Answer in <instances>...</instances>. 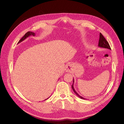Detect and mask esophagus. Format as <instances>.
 Listing matches in <instances>:
<instances>
[{"instance_id":"obj_1","label":"esophagus","mask_w":124,"mask_h":124,"mask_svg":"<svg viewBox=\"0 0 124 124\" xmlns=\"http://www.w3.org/2000/svg\"><path fill=\"white\" fill-rule=\"evenodd\" d=\"M66 68H67V71H68V72H70V71L71 70V69H72V68H71V66H70V65L67 66Z\"/></svg>"}]
</instances>
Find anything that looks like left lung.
<instances>
[{
    "label": "left lung",
    "mask_w": 124,
    "mask_h": 124,
    "mask_svg": "<svg viewBox=\"0 0 124 124\" xmlns=\"http://www.w3.org/2000/svg\"><path fill=\"white\" fill-rule=\"evenodd\" d=\"M98 46L100 47H102V48H107V49H109L111 50V47L110 46V45L108 44V41L106 40V39H105L103 36L101 34V33H100V36H99V43H98ZM74 79L73 78V84L72 85V88L73 89V92L75 93L78 97H80L81 99H85L83 97H81L80 95H78V93L76 91V90L74 89V87H73V84H74Z\"/></svg>",
    "instance_id": "8db88e82"
}]
</instances>
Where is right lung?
<instances>
[{
  "mask_svg": "<svg viewBox=\"0 0 124 124\" xmlns=\"http://www.w3.org/2000/svg\"><path fill=\"white\" fill-rule=\"evenodd\" d=\"M35 36V32H31V31H28L27 32H26V33H25V35L22 37V38H21V39L18 41V43H20V42H21L22 41H23V40H24L25 39H26V38H27V37H28L29 36ZM47 98V99H48Z\"/></svg>",
  "mask_w": 124,
  "mask_h": 124,
  "instance_id": "add662e5",
  "label": "right lung"
}]
</instances>
